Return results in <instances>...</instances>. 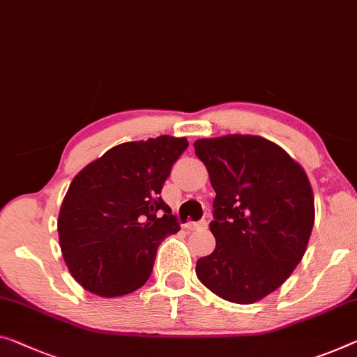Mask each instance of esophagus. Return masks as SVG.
Instances as JSON below:
<instances>
[{
    "label": "esophagus",
    "mask_w": 357,
    "mask_h": 357,
    "mask_svg": "<svg viewBox=\"0 0 357 357\" xmlns=\"http://www.w3.org/2000/svg\"><path fill=\"white\" fill-rule=\"evenodd\" d=\"M189 231H204V229H206V227H208V222H206L205 220H202V221H197V222H189L188 226Z\"/></svg>",
    "instance_id": "34e87169"
}]
</instances>
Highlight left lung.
Instances as JSON below:
<instances>
[{
  "instance_id": "left-lung-1",
  "label": "left lung",
  "mask_w": 357,
  "mask_h": 357,
  "mask_svg": "<svg viewBox=\"0 0 357 357\" xmlns=\"http://www.w3.org/2000/svg\"><path fill=\"white\" fill-rule=\"evenodd\" d=\"M216 197L210 231L216 247L195 266L222 300L250 305L278 290L301 261L314 225V197L300 165L259 136L194 142Z\"/></svg>"
}]
</instances>
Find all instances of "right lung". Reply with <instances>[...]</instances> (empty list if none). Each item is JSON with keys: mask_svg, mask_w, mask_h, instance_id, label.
<instances>
[{"mask_svg": "<svg viewBox=\"0 0 357 357\" xmlns=\"http://www.w3.org/2000/svg\"><path fill=\"white\" fill-rule=\"evenodd\" d=\"M188 146L185 137L173 136L125 142L73 178L57 232L68 271L83 289L114 298L151 278L158 245L181 229L160 192Z\"/></svg>", "mask_w": 357, "mask_h": 357, "instance_id": "1", "label": "right lung"}]
</instances>
